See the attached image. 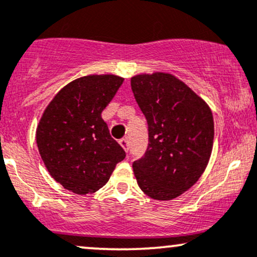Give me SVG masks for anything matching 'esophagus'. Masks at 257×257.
<instances>
[{
    "label": "esophagus",
    "mask_w": 257,
    "mask_h": 257,
    "mask_svg": "<svg viewBox=\"0 0 257 257\" xmlns=\"http://www.w3.org/2000/svg\"><path fill=\"white\" fill-rule=\"evenodd\" d=\"M119 145L124 149L125 152H128L129 150V141H128V138H122L119 140Z\"/></svg>",
    "instance_id": "1"
}]
</instances>
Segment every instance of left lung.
Returning <instances> with one entry per match:
<instances>
[{
  "label": "left lung",
  "instance_id": "8db88e82",
  "mask_svg": "<svg viewBox=\"0 0 257 257\" xmlns=\"http://www.w3.org/2000/svg\"><path fill=\"white\" fill-rule=\"evenodd\" d=\"M131 84L149 124L145 155L133 163L138 185L153 199H174L192 187L208 166L213 113L204 100L170 73L137 75Z\"/></svg>",
  "mask_w": 257,
  "mask_h": 257
}]
</instances>
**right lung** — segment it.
Instances as JSON below:
<instances>
[{"instance_id": "add662e5", "label": "right lung", "mask_w": 257, "mask_h": 257, "mask_svg": "<svg viewBox=\"0 0 257 257\" xmlns=\"http://www.w3.org/2000/svg\"><path fill=\"white\" fill-rule=\"evenodd\" d=\"M123 81L114 75L75 79L60 89L41 117L36 129L41 158L52 178L73 193L96 192L125 157L101 118Z\"/></svg>"}]
</instances>
